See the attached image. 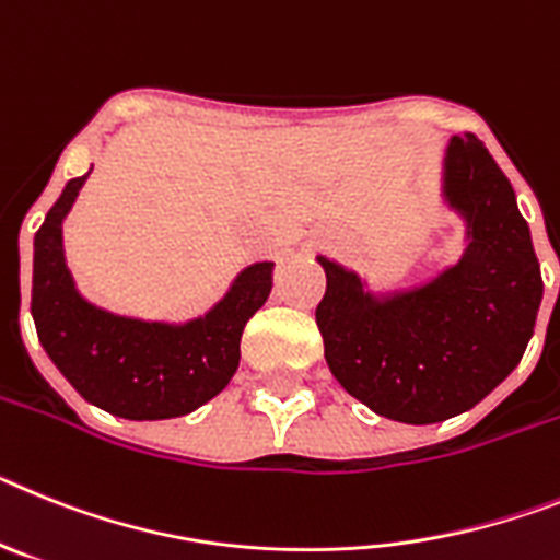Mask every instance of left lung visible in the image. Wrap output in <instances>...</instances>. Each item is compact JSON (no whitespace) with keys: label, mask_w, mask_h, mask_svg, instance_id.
Masks as SVG:
<instances>
[{"label":"left lung","mask_w":560,"mask_h":560,"mask_svg":"<svg viewBox=\"0 0 560 560\" xmlns=\"http://www.w3.org/2000/svg\"><path fill=\"white\" fill-rule=\"evenodd\" d=\"M445 199L468 220L470 245L417 290L374 299L358 276L318 259L327 293L315 324L335 381L374 415L411 425L485 400L522 361L544 295L513 186L476 135L451 138Z\"/></svg>","instance_id":"obj_1"}]
</instances>
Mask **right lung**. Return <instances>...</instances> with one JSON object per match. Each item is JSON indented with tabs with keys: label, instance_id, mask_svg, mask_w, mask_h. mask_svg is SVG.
I'll return each mask as SVG.
<instances>
[{
	"label": "right lung",
	"instance_id": "1",
	"mask_svg": "<svg viewBox=\"0 0 560 560\" xmlns=\"http://www.w3.org/2000/svg\"><path fill=\"white\" fill-rule=\"evenodd\" d=\"M84 177L67 183L36 231L31 313L58 372L92 406L126 420L183 417L217 397L240 366L245 324L273 287V261L245 267L231 293L188 324L112 315L78 295L61 250V220Z\"/></svg>",
	"mask_w": 560,
	"mask_h": 560
}]
</instances>
